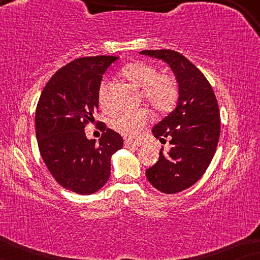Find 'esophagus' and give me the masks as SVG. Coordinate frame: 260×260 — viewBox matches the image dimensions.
<instances>
[{
    "mask_svg": "<svg viewBox=\"0 0 260 260\" xmlns=\"http://www.w3.org/2000/svg\"><path fill=\"white\" fill-rule=\"evenodd\" d=\"M138 145H140V143H133L130 141H124V147L125 148H136Z\"/></svg>",
    "mask_w": 260,
    "mask_h": 260,
    "instance_id": "34e87169",
    "label": "esophagus"
}]
</instances>
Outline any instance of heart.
<instances>
[{
    "mask_svg": "<svg viewBox=\"0 0 260 260\" xmlns=\"http://www.w3.org/2000/svg\"><path fill=\"white\" fill-rule=\"evenodd\" d=\"M122 72L131 83L143 88L142 95L145 104L154 111L167 112L175 104L179 95V85L173 74L158 72L154 65L145 61L131 62L124 67ZM110 87V81L104 79L98 88V101L104 110L112 109ZM149 119L150 116L144 109L126 111L112 120L111 127L126 140L135 141L140 137Z\"/></svg>",
    "mask_w": 260,
    "mask_h": 260,
    "instance_id": "heart-1",
    "label": "heart"
}]
</instances>
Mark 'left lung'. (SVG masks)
<instances>
[{"label": "left lung", "instance_id": "obj_1", "mask_svg": "<svg viewBox=\"0 0 260 260\" xmlns=\"http://www.w3.org/2000/svg\"><path fill=\"white\" fill-rule=\"evenodd\" d=\"M141 54L162 59L172 67L179 83V99L173 112L156 124L152 134L169 140L168 154L147 169L156 189L179 193L197 182L207 170L220 136V113L214 91L204 73L186 56L172 49H145Z\"/></svg>", "mask_w": 260, "mask_h": 260}]
</instances>
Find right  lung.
<instances>
[{"label":"right lung","instance_id":"add662e5","mask_svg":"<svg viewBox=\"0 0 260 260\" xmlns=\"http://www.w3.org/2000/svg\"><path fill=\"white\" fill-rule=\"evenodd\" d=\"M112 55L84 56L61 67L46 84L35 112L40 154L49 173L65 189L90 195L108 182L115 151L123 138L111 129L99 144L87 140L85 126L98 111V88ZM104 123H102V125Z\"/></svg>","mask_w":260,"mask_h":260}]
</instances>
